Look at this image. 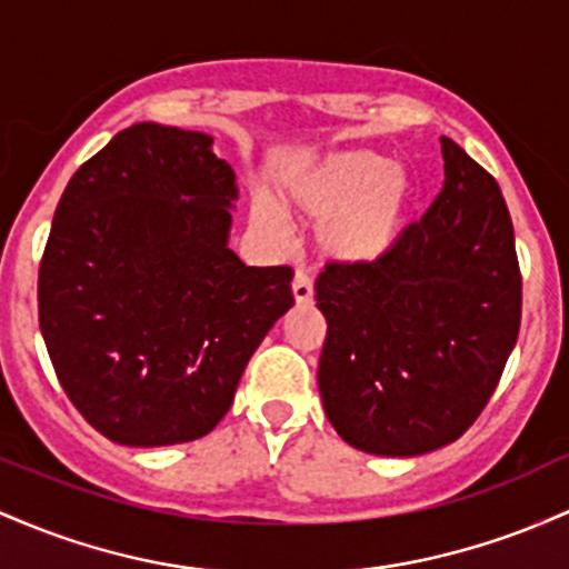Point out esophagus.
<instances>
[{
  "label": "esophagus",
  "instance_id": "34e87169",
  "mask_svg": "<svg viewBox=\"0 0 569 569\" xmlns=\"http://www.w3.org/2000/svg\"><path fill=\"white\" fill-rule=\"evenodd\" d=\"M292 296H296L298 303H309L315 298V284H311L309 273L296 271V279H292Z\"/></svg>",
  "mask_w": 569,
  "mask_h": 569
}]
</instances>
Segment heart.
<instances>
[{
	"label": "heart",
	"instance_id": "obj_1",
	"mask_svg": "<svg viewBox=\"0 0 569 569\" xmlns=\"http://www.w3.org/2000/svg\"><path fill=\"white\" fill-rule=\"evenodd\" d=\"M408 201L411 184L406 171L362 150L298 161L287 166L273 184L277 208L296 220H317L319 252L338 263L385 258L403 233ZM278 213L266 199H254L250 207L252 226L271 244L287 241V226Z\"/></svg>",
	"mask_w": 569,
	"mask_h": 569
}]
</instances>
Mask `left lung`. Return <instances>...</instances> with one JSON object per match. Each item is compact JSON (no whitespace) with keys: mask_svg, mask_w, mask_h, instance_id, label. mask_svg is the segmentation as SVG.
<instances>
[{"mask_svg":"<svg viewBox=\"0 0 569 569\" xmlns=\"http://www.w3.org/2000/svg\"><path fill=\"white\" fill-rule=\"evenodd\" d=\"M443 190L373 263H330L319 395L336 432L379 457L451 443L489 403L521 322L513 222L500 184L440 137Z\"/></svg>","mask_w":569,"mask_h":569,"instance_id":"8db88e82","label":"left lung"}]
</instances>
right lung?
<instances>
[{"mask_svg": "<svg viewBox=\"0 0 569 569\" xmlns=\"http://www.w3.org/2000/svg\"><path fill=\"white\" fill-rule=\"evenodd\" d=\"M214 139L137 123L74 171L40 263V328L74 408L120 446H174L228 413L287 315L292 268L228 247L236 174Z\"/></svg>", "mask_w": 569, "mask_h": 569, "instance_id": "right-lung-1", "label": "right lung"}]
</instances>
